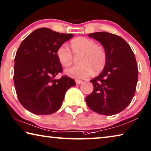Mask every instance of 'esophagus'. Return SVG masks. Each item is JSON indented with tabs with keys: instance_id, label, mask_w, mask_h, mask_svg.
<instances>
[{
	"instance_id": "34e87169",
	"label": "esophagus",
	"mask_w": 151,
	"mask_h": 151,
	"mask_svg": "<svg viewBox=\"0 0 151 151\" xmlns=\"http://www.w3.org/2000/svg\"><path fill=\"white\" fill-rule=\"evenodd\" d=\"M75 82H76V85H78V84H81V83H82L83 81H81V80L76 79V80H75Z\"/></svg>"
}]
</instances>
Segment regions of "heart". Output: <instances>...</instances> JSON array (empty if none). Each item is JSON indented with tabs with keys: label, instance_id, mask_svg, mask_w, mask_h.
Segmentation results:
<instances>
[{
	"label": "heart",
	"instance_id": "b5f03b06",
	"mask_svg": "<svg viewBox=\"0 0 151 151\" xmlns=\"http://www.w3.org/2000/svg\"><path fill=\"white\" fill-rule=\"evenodd\" d=\"M70 51L65 45H62L56 50V56L61 64L65 67L70 66L73 61L72 53L78 58V65L66 70L68 76L75 78L88 77L94 70L95 73L101 71L106 63V53L103 47L97 45L96 42L91 39L78 37L72 40L70 43Z\"/></svg>",
	"mask_w": 151,
	"mask_h": 151
}]
</instances>
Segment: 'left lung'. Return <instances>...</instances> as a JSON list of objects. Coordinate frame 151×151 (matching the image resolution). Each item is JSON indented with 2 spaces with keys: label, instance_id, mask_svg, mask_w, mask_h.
Instances as JSON below:
<instances>
[{
  "label": "left lung",
  "instance_id": "1",
  "mask_svg": "<svg viewBox=\"0 0 151 151\" xmlns=\"http://www.w3.org/2000/svg\"><path fill=\"white\" fill-rule=\"evenodd\" d=\"M103 45L106 63L99 75L91 80L93 92L85 98L87 106L97 114L111 116L127 107L135 94L138 65L134 54L122 37L108 32L89 33Z\"/></svg>",
  "mask_w": 151,
  "mask_h": 151
}]
</instances>
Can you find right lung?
<instances>
[{
  "label": "right lung",
  "instance_id": "add662e5",
  "mask_svg": "<svg viewBox=\"0 0 151 151\" xmlns=\"http://www.w3.org/2000/svg\"><path fill=\"white\" fill-rule=\"evenodd\" d=\"M49 28H39L21 42L14 66V84L20 104L36 115H48L61 107L66 92L75 81L64 75L56 50L73 37Z\"/></svg>",
  "mask_w": 151,
  "mask_h": 151
}]
</instances>
